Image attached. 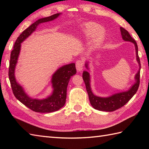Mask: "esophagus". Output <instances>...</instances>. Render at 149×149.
<instances>
[{"mask_svg":"<svg viewBox=\"0 0 149 149\" xmlns=\"http://www.w3.org/2000/svg\"><path fill=\"white\" fill-rule=\"evenodd\" d=\"M84 66V61L83 59H79L76 61V68L78 71H81L83 70Z\"/></svg>","mask_w":149,"mask_h":149,"instance_id":"obj_1","label":"esophagus"}]
</instances>
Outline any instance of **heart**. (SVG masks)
Masks as SVG:
<instances>
[{
	"mask_svg": "<svg viewBox=\"0 0 149 149\" xmlns=\"http://www.w3.org/2000/svg\"><path fill=\"white\" fill-rule=\"evenodd\" d=\"M101 30H102V27L100 25L96 23H91L86 26L85 32H86V34L88 37H93L98 33L95 42L97 43H99L104 39V33L102 31H100Z\"/></svg>",
	"mask_w": 149,
	"mask_h": 149,
	"instance_id": "obj_1",
	"label": "heart"
}]
</instances>
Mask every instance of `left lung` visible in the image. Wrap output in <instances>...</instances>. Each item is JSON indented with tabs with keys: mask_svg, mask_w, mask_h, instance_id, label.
Masks as SVG:
<instances>
[{
	"mask_svg": "<svg viewBox=\"0 0 149 149\" xmlns=\"http://www.w3.org/2000/svg\"><path fill=\"white\" fill-rule=\"evenodd\" d=\"M120 32H121V35L123 40L127 41V42H132L135 45L136 49V59L138 63L140 66V70H139L138 73L135 76L136 83L132 86L131 89H129L127 91H124V92L118 93L113 95L102 98L100 97H97L93 95L91 90L90 87V79L89 73L86 71H84L83 73V78L84 82L86 86V91L89 97L90 102L95 109H98L99 111H114L116 109H118L120 107H123L126 103L129 102L131 98L134 96V95L136 93V91L139 88L140 85V68L141 64L140 58L138 56V49L137 43L136 42L134 39L132 38L130 34L129 33L128 31L125 29L124 28L120 27ZM88 64H86V67L88 68Z\"/></svg>",
	"mask_w": 149,
	"mask_h": 149,
	"instance_id": "1",
	"label": "left lung"
}]
</instances>
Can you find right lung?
Returning a JSON list of instances; mask_svg holds the SVG:
<instances>
[{"instance_id": "1", "label": "right lung", "mask_w": 149, "mask_h": 149, "mask_svg": "<svg viewBox=\"0 0 149 149\" xmlns=\"http://www.w3.org/2000/svg\"><path fill=\"white\" fill-rule=\"evenodd\" d=\"M60 13H56L48 17L39 19L31 24L19 36L12 50L10 56V62L9 66V79L10 81L13 93L15 97L22 104L33 111L38 113H50L58 111L65 105L66 99V89L71 76L76 74L75 63L62 66L52 75V83L53 92L51 95L45 99L38 100L31 99L24 92L23 88L16 81L15 77V69L17 65L21 43L31 35L35 31L40 24L54 20Z\"/></svg>"}]
</instances>
